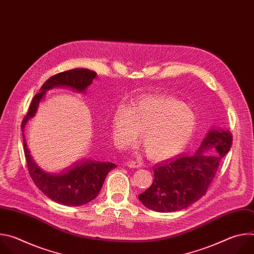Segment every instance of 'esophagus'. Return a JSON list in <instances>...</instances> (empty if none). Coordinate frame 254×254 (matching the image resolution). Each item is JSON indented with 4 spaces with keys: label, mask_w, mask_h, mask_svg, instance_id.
Returning <instances> with one entry per match:
<instances>
[{
    "label": "esophagus",
    "mask_w": 254,
    "mask_h": 254,
    "mask_svg": "<svg viewBox=\"0 0 254 254\" xmlns=\"http://www.w3.org/2000/svg\"><path fill=\"white\" fill-rule=\"evenodd\" d=\"M127 166L128 167V168H132V169H134V168H139L141 165L139 164V163H137V162H135V161H128V162H127Z\"/></svg>",
    "instance_id": "1"
}]
</instances>
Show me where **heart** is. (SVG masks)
Returning <instances> with one entry per match:
<instances>
[{"mask_svg": "<svg viewBox=\"0 0 254 254\" xmlns=\"http://www.w3.org/2000/svg\"><path fill=\"white\" fill-rule=\"evenodd\" d=\"M196 116L190 107L172 96H148L137 99L129 110L120 106L112 118L116 143L127 149L140 131L148 157L166 161L182 153L196 130Z\"/></svg>", "mask_w": 254, "mask_h": 254, "instance_id": "heart-1", "label": "heart"}]
</instances>
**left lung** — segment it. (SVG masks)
I'll return each instance as SVG.
<instances>
[{
  "label": "left lung",
  "mask_w": 254,
  "mask_h": 254,
  "mask_svg": "<svg viewBox=\"0 0 254 254\" xmlns=\"http://www.w3.org/2000/svg\"><path fill=\"white\" fill-rule=\"evenodd\" d=\"M232 134L226 128H212L191 157H179L154 167V182L138 195L147 208L174 212L187 208L203 197L222 158L230 151Z\"/></svg>",
  "instance_id": "obj_1"
}]
</instances>
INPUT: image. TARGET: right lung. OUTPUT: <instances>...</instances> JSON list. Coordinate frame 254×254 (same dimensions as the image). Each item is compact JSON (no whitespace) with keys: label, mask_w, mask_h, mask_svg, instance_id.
I'll return each mask as SVG.
<instances>
[{"label":"right lung","mask_w":254,"mask_h":254,"mask_svg":"<svg viewBox=\"0 0 254 254\" xmlns=\"http://www.w3.org/2000/svg\"><path fill=\"white\" fill-rule=\"evenodd\" d=\"M95 77L94 71L85 68L72 69L51 76L42 85L40 92L34 96L22 122V131L24 132L27 122L37 113L38 105L47 90L63 86L83 92ZM23 144L28 171L35 185L48 198L66 206H81L93 200L100 192L107 174L117 168L116 164L111 162L83 160L64 172L50 174L41 170L33 161L24 133Z\"/></svg>","instance_id":"add662e5"}]
</instances>
